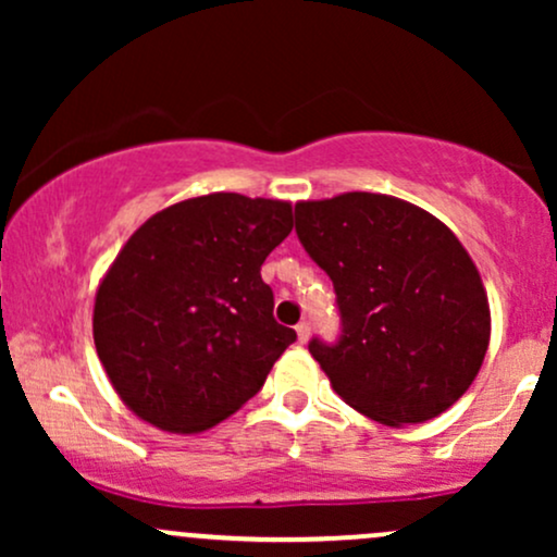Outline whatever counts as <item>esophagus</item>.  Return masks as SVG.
Segmentation results:
<instances>
[{"mask_svg": "<svg viewBox=\"0 0 557 557\" xmlns=\"http://www.w3.org/2000/svg\"><path fill=\"white\" fill-rule=\"evenodd\" d=\"M296 335H298V343H306L311 337V324L309 322H300L296 327Z\"/></svg>", "mask_w": 557, "mask_h": 557, "instance_id": "1", "label": "esophagus"}]
</instances>
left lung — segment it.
Wrapping results in <instances>:
<instances>
[{
  "instance_id": "left-lung-1",
  "label": "left lung",
  "mask_w": 557,
  "mask_h": 557,
  "mask_svg": "<svg viewBox=\"0 0 557 557\" xmlns=\"http://www.w3.org/2000/svg\"><path fill=\"white\" fill-rule=\"evenodd\" d=\"M296 233L341 306V343L309 345L332 389L387 426L447 411L476 380L492 322L453 230L417 203L354 190L298 201Z\"/></svg>"
}]
</instances>
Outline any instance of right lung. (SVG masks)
I'll return each instance as SVG.
<instances>
[{
	"label": "right lung",
	"instance_id": "right-lung-1",
	"mask_svg": "<svg viewBox=\"0 0 557 557\" xmlns=\"http://www.w3.org/2000/svg\"><path fill=\"white\" fill-rule=\"evenodd\" d=\"M293 230L290 201L207 194L127 238L94 300V345L146 424L198 434L259 393L296 332L274 322L261 264Z\"/></svg>",
	"mask_w": 557,
	"mask_h": 557
}]
</instances>
